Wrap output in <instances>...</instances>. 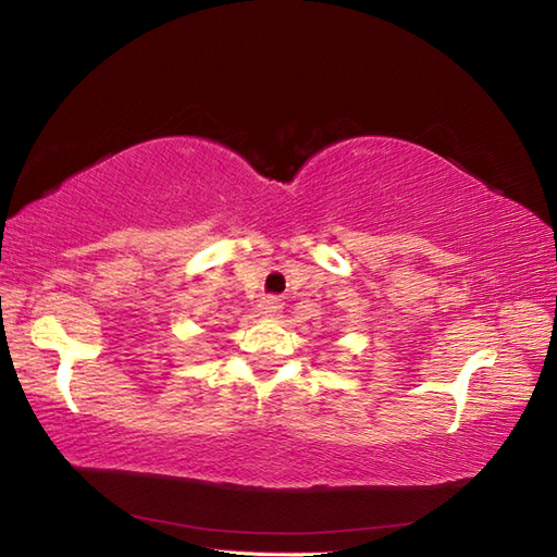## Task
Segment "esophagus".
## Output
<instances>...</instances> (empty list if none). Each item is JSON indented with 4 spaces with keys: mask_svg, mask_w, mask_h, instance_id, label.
Wrapping results in <instances>:
<instances>
[{
    "mask_svg": "<svg viewBox=\"0 0 557 557\" xmlns=\"http://www.w3.org/2000/svg\"><path fill=\"white\" fill-rule=\"evenodd\" d=\"M280 309H282V304L275 297H265L263 301L258 304V313L260 315H268V319H272V315H277Z\"/></svg>",
    "mask_w": 557,
    "mask_h": 557,
    "instance_id": "1",
    "label": "esophagus"
}]
</instances>
